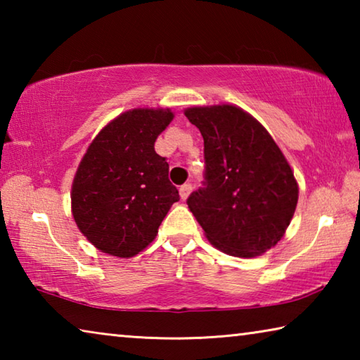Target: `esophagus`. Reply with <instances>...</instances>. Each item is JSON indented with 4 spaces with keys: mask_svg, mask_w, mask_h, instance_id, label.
Returning <instances> with one entry per match:
<instances>
[{
    "mask_svg": "<svg viewBox=\"0 0 360 360\" xmlns=\"http://www.w3.org/2000/svg\"><path fill=\"white\" fill-rule=\"evenodd\" d=\"M191 191H192V184H191V182H186V184H182V186L179 187L181 198L186 200V198L188 197V193H191Z\"/></svg>",
    "mask_w": 360,
    "mask_h": 360,
    "instance_id": "obj_1",
    "label": "esophagus"
}]
</instances>
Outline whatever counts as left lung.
<instances>
[{
    "label": "left lung",
    "mask_w": 360,
    "mask_h": 360,
    "mask_svg": "<svg viewBox=\"0 0 360 360\" xmlns=\"http://www.w3.org/2000/svg\"><path fill=\"white\" fill-rule=\"evenodd\" d=\"M186 117L205 141L203 187L187 205L206 238L225 254L255 257L281 240L298 187L273 138L240 108H191Z\"/></svg>",
    "instance_id": "left-lung-1"
}]
</instances>
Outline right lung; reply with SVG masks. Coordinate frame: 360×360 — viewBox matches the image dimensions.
I'll return each instance as SVG.
<instances>
[{
	"label": "right lung",
	"mask_w": 360,
	"mask_h": 360,
	"mask_svg": "<svg viewBox=\"0 0 360 360\" xmlns=\"http://www.w3.org/2000/svg\"><path fill=\"white\" fill-rule=\"evenodd\" d=\"M172 111L133 109L103 129L85 152L71 191L79 230L100 251L131 257L154 241L179 192L154 149Z\"/></svg>",
	"instance_id": "right-lung-1"
}]
</instances>
